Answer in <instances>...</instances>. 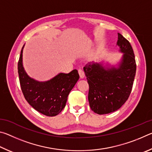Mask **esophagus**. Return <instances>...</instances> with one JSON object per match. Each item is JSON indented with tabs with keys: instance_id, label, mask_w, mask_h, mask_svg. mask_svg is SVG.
I'll list each match as a JSON object with an SVG mask.
<instances>
[{
	"instance_id": "1",
	"label": "esophagus",
	"mask_w": 152,
	"mask_h": 152,
	"mask_svg": "<svg viewBox=\"0 0 152 152\" xmlns=\"http://www.w3.org/2000/svg\"><path fill=\"white\" fill-rule=\"evenodd\" d=\"M78 74H79V75H80V77L81 78H83L84 77V71L82 70V69H78Z\"/></svg>"
}]
</instances>
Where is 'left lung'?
Here are the masks:
<instances>
[{"label": "left lung", "mask_w": 152, "mask_h": 152, "mask_svg": "<svg viewBox=\"0 0 152 152\" xmlns=\"http://www.w3.org/2000/svg\"><path fill=\"white\" fill-rule=\"evenodd\" d=\"M117 45L124 53L119 68L106 70L99 64L84 67L89 85L88 102L92 110L104 115L118 110L132 92L136 72L133 48L129 41L118 33Z\"/></svg>", "instance_id": "1"}]
</instances>
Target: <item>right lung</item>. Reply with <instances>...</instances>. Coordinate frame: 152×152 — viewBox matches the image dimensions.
<instances>
[{
    "instance_id": "obj_1",
    "label": "right lung",
    "mask_w": 152,
    "mask_h": 152,
    "mask_svg": "<svg viewBox=\"0 0 152 152\" xmlns=\"http://www.w3.org/2000/svg\"><path fill=\"white\" fill-rule=\"evenodd\" d=\"M23 48L18 61L20 88L31 106L49 117L56 116L66 106L68 96L79 79L77 70L60 73L50 80L39 82L27 75L22 64Z\"/></svg>"
}]
</instances>
